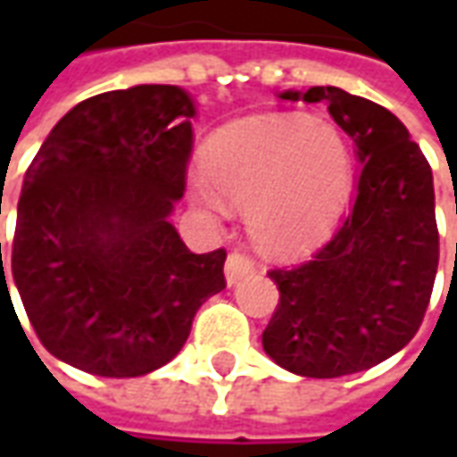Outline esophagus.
<instances>
[{
    "mask_svg": "<svg viewBox=\"0 0 457 457\" xmlns=\"http://www.w3.org/2000/svg\"><path fill=\"white\" fill-rule=\"evenodd\" d=\"M252 269H254V262L249 259V254L239 252V249L229 252L228 262H225V278H228L229 287H232V284H237L239 278L245 277L247 271H252Z\"/></svg>",
    "mask_w": 457,
    "mask_h": 457,
    "instance_id": "esophagus-1",
    "label": "esophagus"
}]
</instances>
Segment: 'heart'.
I'll use <instances>...</instances> for the list:
<instances>
[{
  "label": "heart",
  "instance_id": "b5f03b06",
  "mask_svg": "<svg viewBox=\"0 0 457 457\" xmlns=\"http://www.w3.org/2000/svg\"><path fill=\"white\" fill-rule=\"evenodd\" d=\"M216 188L195 180L190 198L208 218L222 215L225 198L247 208L259 245L294 252L316 242L353 188V151L330 124L303 117H257L222 127L200 156Z\"/></svg>",
  "mask_w": 457,
  "mask_h": 457
}]
</instances>
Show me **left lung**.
Masks as SVG:
<instances>
[{"label": "left lung", "instance_id": "left-lung-1", "mask_svg": "<svg viewBox=\"0 0 457 457\" xmlns=\"http://www.w3.org/2000/svg\"><path fill=\"white\" fill-rule=\"evenodd\" d=\"M326 103L362 163L353 210L320 247L269 271L278 306L264 353L301 377L362 372L399 353L421 326L438 269L433 173L382 104L340 87L281 95Z\"/></svg>", "mask_w": 457, "mask_h": 457}]
</instances>
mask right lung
<instances>
[{"label": "right lung", "mask_w": 457, "mask_h": 457, "mask_svg": "<svg viewBox=\"0 0 457 457\" xmlns=\"http://www.w3.org/2000/svg\"><path fill=\"white\" fill-rule=\"evenodd\" d=\"M193 117L176 85L95 95L55 124L26 170L9 274L41 345L83 372L159 370L225 288L228 252L193 254L169 222L186 193Z\"/></svg>", "instance_id": "add662e5"}]
</instances>
